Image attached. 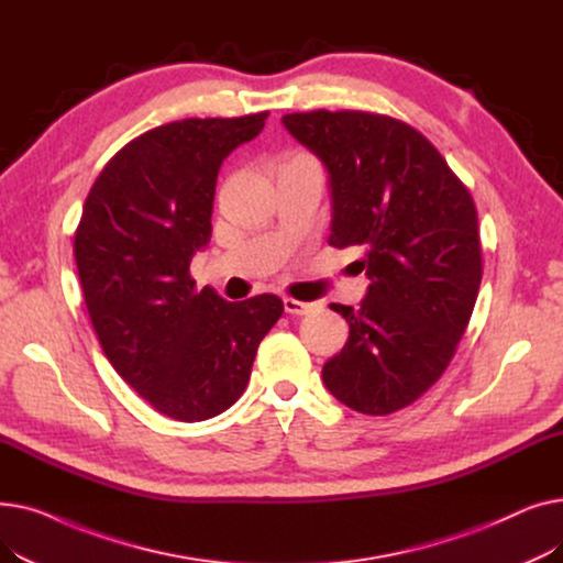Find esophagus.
Returning <instances> with one entry per match:
<instances>
[{
	"instance_id": "obj_1",
	"label": "esophagus",
	"mask_w": 563,
	"mask_h": 563,
	"mask_svg": "<svg viewBox=\"0 0 563 563\" xmlns=\"http://www.w3.org/2000/svg\"><path fill=\"white\" fill-rule=\"evenodd\" d=\"M283 308H285V312L287 314H308V312H312V308H314V303H306V301H297V299H291V297H285L283 299Z\"/></svg>"
}]
</instances>
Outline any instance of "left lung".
Masks as SVG:
<instances>
[{"instance_id":"left-lung-1","label":"left lung","mask_w":563,"mask_h":563,"mask_svg":"<svg viewBox=\"0 0 563 563\" xmlns=\"http://www.w3.org/2000/svg\"><path fill=\"white\" fill-rule=\"evenodd\" d=\"M329 170V244L358 246L372 285L361 308L331 303L349 340L321 369L344 406L390 416L420 399L452 363L477 301V207L431 141L369 111L283 115Z\"/></svg>"}]
</instances>
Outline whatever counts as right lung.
I'll list each match as a JSON object with an SVG mask.
<instances>
[{"label": "right lung", "instance_id": "1", "mask_svg": "<svg viewBox=\"0 0 563 563\" xmlns=\"http://www.w3.org/2000/svg\"><path fill=\"white\" fill-rule=\"evenodd\" d=\"M269 111L187 118L132 139L100 170L75 230L88 317L111 367L180 422L240 399L262 338L283 314L274 294L228 303L196 289L191 257L212 236L223 159Z\"/></svg>", "mask_w": 563, "mask_h": 563}]
</instances>
